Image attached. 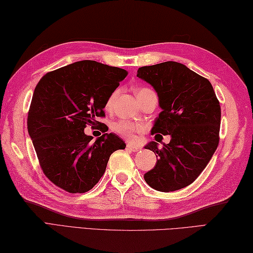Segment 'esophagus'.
<instances>
[{
  "label": "esophagus",
  "instance_id": "obj_1",
  "mask_svg": "<svg viewBox=\"0 0 253 253\" xmlns=\"http://www.w3.org/2000/svg\"><path fill=\"white\" fill-rule=\"evenodd\" d=\"M127 148H128V149H130L131 151H133V152H139V151H141V147L136 146V144H132V143H128V144H127Z\"/></svg>",
  "mask_w": 253,
  "mask_h": 253
}]
</instances>
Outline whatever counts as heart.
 <instances>
[{
	"label": "heart",
	"mask_w": 253,
	"mask_h": 253,
	"mask_svg": "<svg viewBox=\"0 0 253 253\" xmlns=\"http://www.w3.org/2000/svg\"><path fill=\"white\" fill-rule=\"evenodd\" d=\"M148 90H150V89H148V88L139 89L137 91V94L144 92V91H148ZM115 96H116V92L111 94L109 100H107V102H106V107H110L112 105L113 101H114V99H115ZM113 128H114V130L117 133H120L121 136L128 139V140H133V139L136 138V133L141 130L140 125H138V124H136V123L128 122V121L118 122V123L115 124L114 127H113Z\"/></svg>",
	"instance_id": "heart-1"
}]
</instances>
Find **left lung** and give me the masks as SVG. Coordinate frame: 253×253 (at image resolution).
I'll use <instances>...</instances> for the list:
<instances>
[{
	"label": "left lung",
	"mask_w": 253,
	"mask_h": 253,
	"mask_svg": "<svg viewBox=\"0 0 253 253\" xmlns=\"http://www.w3.org/2000/svg\"><path fill=\"white\" fill-rule=\"evenodd\" d=\"M137 77L152 85L162 110L151 133L170 136L169 143H163L162 149L159 141L144 147L158 158L154 168L144 174V180L163 192L189 186L218 146L221 106L212 84L184 64L171 61L140 67Z\"/></svg>",
	"instance_id": "1"
}]
</instances>
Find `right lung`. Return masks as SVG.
I'll return each mask as SVG.
<instances>
[{"mask_svg":"<svg viewBox=\"0 0 253 253\" xmlns=\"http://www.w3.org/2000/svg\"><path fill=\"white\" fill-rule=\"evenodd\" d=\"M128 72L95 61H79L47 73L38 83L27 118L28 133L45 176L71 193L92 189L111 154L126 144L115 133H84L104 116L111 94Z\"/></svg>","mask_w":253,"mask_h":253,"instance_id":"add662e5","label":"right lung"}]
</instances>
